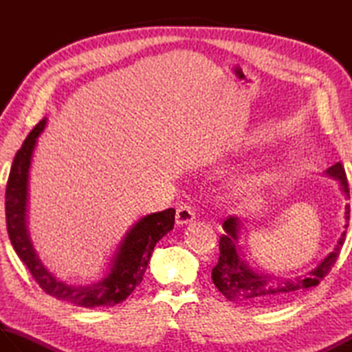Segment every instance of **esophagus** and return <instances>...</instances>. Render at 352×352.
Segmentation results:
<instances>
[{"label": "esophagus", "instance_id": "esophagus-1", "mask_svg": "<svg viewBox=\"0 0 352 352\" xmlns=\"http://www.w3.org/2000/svg\"><path fill=\"white\" fill-rule=\"evenodd\" d=\"M193 221H195V212H193L189 206H180L177 208L175 223L178 227L188 226V223H190Z\"/></svg>", "mask_w": 352, "mask_h": 352}]
</instances>
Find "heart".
I'll list each match as a JSON object with an SVG mask.
<instances>
[{"instance_id": "b5f03b06", "label": "heart", "mask_w": 352, "mask_h": 352, "mask_svg": "<svg viewBox=\"0 0 352 352\" xmlns=\"http://www.w3.org/2000/svg\"><path fill=\"white\" fill-rule=\"evenodd\" d=\"M265 186V177L257 172H245V174L237 175L231 182V192L239 198H250L257 195Z\"/></svg>"}]
</instances>
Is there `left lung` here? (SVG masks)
Here are the masks:
<instances>
[{"instance_id": "left-lung-1", "label": "left lung", "mask_w": 352, "mask_h": 352, "mask_svg": "<svg viewBox=\"0 0 352 352\" xmlns=\"http://www.w3.org/2000/svg\"><path fill=\"white\" fill-rule=\"evenodd\" d=\"M324 174L339 183V189L345 199H349L348 180L340 163H334ZM345 221L343 231L338 243L334 245L331 252L310 269L305 275H298L294 278H274L271 275H265L251 267L245 260L241 236L245 230V221L239 218H230L222 223L226 233L219 239V260L218 265L212 269V280L221 294L233 302L256 304V305H281L286 304L295 296L301 295L310 287H315L319 281L330 271L336 257L345 242V234L349 221V204L345 206Z\"/></svg>"}]
</instances>
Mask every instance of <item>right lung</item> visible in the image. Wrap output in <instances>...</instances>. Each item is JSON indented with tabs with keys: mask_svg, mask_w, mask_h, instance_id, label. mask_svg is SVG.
<instances>
[{
	"mask_svg": "<svg viewBox=\"0 0 352 352\" xmlns=\"http://www.w3.org/2000/svg\"><path fill=\"white\" fill-rule=\"evenodd\" d=\"M47 118L37 124L14 157L6 189V221L10 242L18 257L32 272L34 280L48 295L78 307H113L126 300L136 289L153 256L155 243L174 228L175 210L142 216L116 246V251L100 280L87 284H68L48 271L37 254L28 231L30 169H32L37 139L47 126Z\"/></svg>",
	"mask_w": 352,
	"mask_h": 352,
	"instance_id": "right-lung-1",
	"label": "right lung"
}]
</instances>
